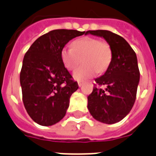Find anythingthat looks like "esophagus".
Masks as SVG:
<instances>
[{
    "instance_id": "34e87169",
    "label": "esophagus",
    "mask_w": 156,
    "mask_h": 156,
    "mask_svg": "<svg viewBox=\"0 0 156 156\" xmlns=\"http://www.w3.org/2000/svg\"><path fill=\"white\" fill-rule=\"evenodd\" d=\"M78 85H79V87H81L83 85V82H78Z\"/></svg>"
}]
</instances>
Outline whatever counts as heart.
<instances>
[{
    "mask_svg": "<svg viewBox=\"0 0 156 156\" xmlns=\"http://www.w3.org/2000/svg\"><path fill=\"white\" fill-rule=\"evenodd\" d=\"M60 58L68 70L75 69L81 59L83 64L74 71L73 77L76 80L84 81L94 76L97 72L104 73L108 69L112 59V51L106 41L83 37L73 41L72 48H63Z\"/></svg>",
    "mask_w": 156,
    "mask_h": 156,
    "instance_id": "obj_1",
    "label": "heart"
}]
</instances>
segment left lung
I'll use <instances>...</instances> for the list:
<instances>
[{
    "label": "left lung",
    "instance_id": "left-lung-1",
    "mask_svg": "<svg viewBox=\"0 0 156 156\" xmlns=\"http://www.w3.org/2000/svg\"><path fill=\"white\" fill-rule=\"evenodd\" d=\"M86 34L103 37L112 51L109 67L104 75L95 80L105 88L94 87L87 96V109L97 121L115 123L130 112L136 101L140 82L136 54L123 37L110 31L90 30Z\"/></svg>",
    "mask_w": 156,
    "mask_h": 156
}]
</instances>
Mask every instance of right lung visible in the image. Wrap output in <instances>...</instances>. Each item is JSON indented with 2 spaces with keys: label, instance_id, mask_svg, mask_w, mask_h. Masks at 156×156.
<instances>
[{
  "label": "right lung",
  "instance_id": "obj_1",
  "mask_svg": "<svg viewBox=\"0 0 156 156\" xmlns=\"http://www.w3.org/2000/svg\"><path fill=\"white\" fill-rule=\"evenodd\" d=\"M86 33L56 29L40 37L25 53L20 82L23 103L29 116L41 126H52L63 119L77 82L65 69L60 51L69 41Z\"/></svg>",
  "mask_w": 156,
  "mask_h": 156
}]
</instances>
